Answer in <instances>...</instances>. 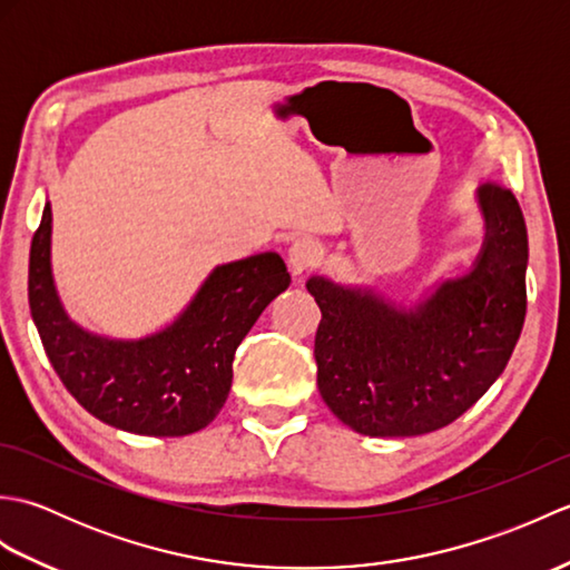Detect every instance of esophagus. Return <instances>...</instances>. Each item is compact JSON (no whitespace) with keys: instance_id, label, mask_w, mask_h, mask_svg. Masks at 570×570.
Returning a JSON list of instances; mask_svg holds the SVG:
<instances>
[{"instance_id":"1","label":"esophagus","mask_w":570,"mask_h":570,"mask_svg":"<svg viewBox=\"0 0 570 570\" xmlns=\"http://www.w3.org/2000/svg\"><path fill=\"white\" fill-rule=\"evenodd\" d=\"M321 245L311 237H298L292 247H288V266L294 274H306L321 262Z\"/></svg>"}]
</instances>
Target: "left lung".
<instances>
[{
    "label": "left lung",
    "instance_id": "8db88e82",
    "mask_svg": "<svg viewBox=\"0 0 570 570\" xmlns=\"http://www.w3.org/2000/svg\"><path fill=\"white\" fill-rule=\"evenodd\" d=\"M478 200L488 235L475 269L443 282L416 308L308 278L321 308L313 347L318 390L357 433L402 439L439 431L510 362L527 316V225L510 188L490 180Z\"/></svg>",
    "mask_w": 570,
    "mask_h": 570
}]
</instances>
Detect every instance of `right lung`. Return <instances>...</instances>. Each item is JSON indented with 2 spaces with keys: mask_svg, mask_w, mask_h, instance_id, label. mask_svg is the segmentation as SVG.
Masks as SVG:
<instances>
[{
  "mask_svg": "<svg viewBox=\"0 0 570 570\" xmlns=\"http://www.w3.org/2000/svg\"><path fill=\"white\" fill-rule=\"evenodd\" d=\"M292 276L276 252L223 264L174 325L144 341H107L72 323L51 276V205L29 254V306L48 360L95 419L141 435H188L217 416L233 360Z\"/></svg>",
  "mask_w": 570,
  "mask_h": 570,
  "instance_id": "obj_1",
  "label": "right lung"
}]
</instances>
